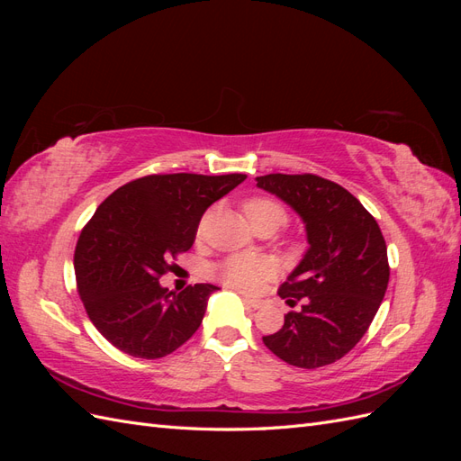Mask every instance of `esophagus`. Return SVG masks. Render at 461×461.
Here are the masks:
<instances>
[{
	"label": "esophagus",
	"mask_w": 461,
	"mask_h": 461,
	"mask_svg": "<svg viewBox=\"0 0 461 461\" xmlns=\"http://www.w3.org/2000/svg\"><path fill=\"white\" fill-rule=\"evenodd\" d=\"M244 303L248 305V308H254V310H259L263 305L261 300H254V298H248V296H244Z\"/></svg>",
	"instance_id": "obj_1"
}]
</instances>
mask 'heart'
<instances>
[{"mask_svg":"<svg viewBox=\"0 0 461 461\" xmlns=\"http://www.w3.org/2000/svg\"><path fill=\"white\" fill-rule=\"evenodd\" d=\"M244 213L252 227L258 229H273L283 227L288 221V213L283 203H278L273 198L254 196L242 203ZM209 213H205L198 222V236H202L207 229ZM217 276L230 288L242 292H256L261 285L275 275V265L267 258L259 256H230L225 261H221L215 269Z\"/></svg>","mask_w":461,"mask_h":461,"instance_id":"b5f03b06","label":"heart"}]
</instances>
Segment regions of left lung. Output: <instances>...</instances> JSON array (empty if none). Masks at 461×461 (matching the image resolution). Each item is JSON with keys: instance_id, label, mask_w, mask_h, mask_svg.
Listing matches in <instances>:
<instances>
[{"instance_id": "1", "label": "left lung", "mask_w": 461, "mask_h": 461, "mask_svg": "<svg viewBox=\"0 0 461 461\" xmlns=\"http://www.w3.org/2000/svg\"><path fill=\"white\" fill-rule=\"evenodd\" d=\"M258 186L294 207L305 222L310 249L278 296L288 305L285 325L263 344L302 369L325 367L344 357L367 332L388 286L384 236L356 196L323 176L265 175Z\"/></svg>"}]
</instances>
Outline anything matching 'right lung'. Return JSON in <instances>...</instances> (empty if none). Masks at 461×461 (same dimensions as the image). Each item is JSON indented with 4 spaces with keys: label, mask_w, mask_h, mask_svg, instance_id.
<instances>
[{
    "label": "right lung",
    "mask_w": 461,
    "mask_h": 461,
    "mask_svg": "<svg viewBox=\"0 0 461 461\" xmlns=\"http://www.w3.org/2000/svg\"><path fill=\"white\" fill-rule=\"evenodd\" d=\"M246 175H148L117 188L95 209L75 248L78 296L94 327L121 352L159 359L198 330L213 285L171 292L173 271L196 239L205 209Z\"/></svg>",
    "instance_id": "add662e5"
}]
</instances>
